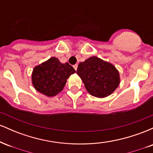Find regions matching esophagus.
I'll return each instance as SVG.
<instances>
[{"label": "esophagus", "instance_id": "1", "mask_svg": "<svg viewBox=\"0 0 153 153\" xmlns=\"http://www.w3.org/2000/svg\"><path fill=\"white\" fill-rule=\"evenodd\" d=\"M73 68H74V69L75 70V71H77V68H78V65L77 64L74 65H73Z\"/></svg>", "mask_w": 153, "mask_h": 153}]
</instances>
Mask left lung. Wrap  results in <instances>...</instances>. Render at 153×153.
Instances as JSON below:
<instances>
[{
    "instance_id": "obj_1",
    "label": "left lung",
    "mask_w": 153,
    "mask_h": 153,
    "mask_svg": "<svg viewBox=\"0 0 153 153\" xmlns=\"http://www.w3.org/2000/svg\"><path fill=\"white\" fill-rule=\"evenodd\" d=\"M89 94L98 98L109 96L119 84V73L112 64L97 57L80 62L77 69Z\"/></svg>"
}]
</instances>
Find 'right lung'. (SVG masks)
Listing matches in <instances>:
<instances>
[{
	"instance_id": "add662e5",
	"label": "right lung",
	"mask_w": 153,
	"mask_h": 153,
	"mask_svg": "<svg viewBox=\"0 0 153 153\" xmlns=\"http://www.w3.org/2000/svg\"><path fill=\"white\" fill-rule=\"evenodd\" d=\"M75 73L69 63L62 64L56 57L35 67L31 79L35 89L49 97L56 96L65 85L67 79Z\"/></svg>"
}]
</instances>
